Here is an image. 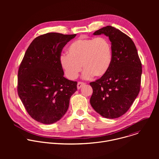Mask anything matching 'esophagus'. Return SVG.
<instances>
[{"instance_id": "1", "label": "esophagus", "mask_w": 159, "mask_h": 159, "mask_svg": "<svg viewBox=\"0 0 159 159\" xmlns=\"http://www.w3.org/2000/svg\"><path fill=\"white\" fill-rule=\"evenodd\" d=\"M85 83L84 82H79L78 84H77V89H80L82 86L85 85Z\"/></svg>"}]
</instances>
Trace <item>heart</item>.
<instances>
[{"instance_id":"1","label":"heart","mask_w":159,"mask_h":159,"mask_svg":"<svg viewBox=\"0 0 159 159\" xmlns=\"http://www.w3.org/2000/svg\"><path fill=\"white\" fill-rule=\"evenodd\" d=\"M67 53L61 55L60 62L66 76L72 80L79 75L82 65L84 79L102 77L108 71L112 58L111 44L105 37L79 38L69 45Z\"/></svg>"}]
</instances>
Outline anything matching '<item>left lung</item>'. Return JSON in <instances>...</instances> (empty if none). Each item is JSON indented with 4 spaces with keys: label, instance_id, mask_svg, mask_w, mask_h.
Here are the masks:
<instances>
[{
    "label": "left lung",
    "instance_id": "obj_1",
    "mask_svg": "<svg viewBox=\"0 0 159 159\" xmlns=\"http://www.w3.org/2000/svg\"><path fill=\"white\" fill-rule=\"evenodd\" d=\"M104 34L111 42L112 58L107 73L90 83V103L102 116L114 119L129 109L140 90L142 63L132 39L120 30L107 26L94 33Z\"/></svg>",
    "mask_w": 159,
    "mask_h": 159
}]
</instances>
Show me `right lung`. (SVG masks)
<instances>
[{"label": "right lung", "instance_id": "obj_1", "mask_svg": "<svg viewBox=\"0 0 159 159\" xmlns=\"http://www.w3.org/2000/svg\"><path fill=\"white\" fill-rule=\"evenodd\" d=\"M77 34L49 33L30 44L18 70L17 93L30 116L43 124L60 120L77 90V82L63 77L60 58Z\"/></svg>", "mask_w": 159, "mask_h": 159}]
</instances>
